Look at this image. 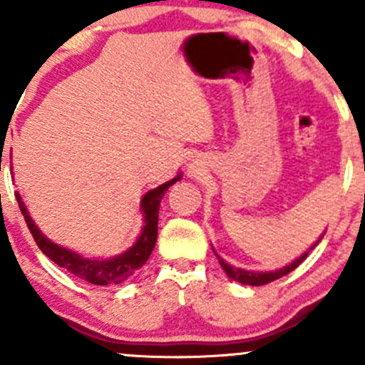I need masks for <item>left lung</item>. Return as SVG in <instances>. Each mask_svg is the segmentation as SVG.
<instances>
[{
  "label": "left lung",
  "instance_id": "8db88e82",
  "mask_svg": "<svg viewBox=\"0 0 365 365\" xmlns=\"http://www.w3.org/2000/svg\"><path fill=\"white\" fill-rule=\"evenodd\" d=\"M322 238H319V240H322ZM318 242H316V244L312 245L311 249H314L316 245H318ZM311 249H309V251H311ZM309 251L305 252V254H302V256L298 257V259L293 261L292 264H288V267L281 268V270H275V272H249V270H242V268H237V267H231V264H227L226 261L222 259V257L217 256V259H219L220 267H222V270L226 272L227 277H231V279H233V281H238V282H242V284H249V286H263V284H268V282L275 281V279L284 277V275H288L289 272L295 270L298 264H300L302 261H304L305 257H307Z\"/></svg>",
  "mask_w": 365,
  "mask_h": 365
}]
</instances>
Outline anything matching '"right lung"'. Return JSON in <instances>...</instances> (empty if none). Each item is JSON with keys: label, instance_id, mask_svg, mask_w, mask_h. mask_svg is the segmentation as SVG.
<instances>
[{"label": "right lung", "instance_id": "right-lung-1", "mask_svg": "<svg viewBox=\"0 0 365 365\" xmlns=\"http://www.w3.org/2000/svg\"><path fill=\"white\" fill-rule=\"evenodd\" d=\"M178 175L173 178L171 182L164 183V185L157 187V189L150 190L145 194L141 201L143 215H145V227H143L141 237L138 238L134 245L128 249L127 252L120 254V256L111 257V259H86V257L79 256L77 252L68 251V249L60 247V245L53 244L49 238L43 237L40 233L38 227L29 217L28 210L21 200V194L16 192V200L19 203L21 212H23L26 224H28L29 231H31L33 238H35L38 249L46 254L49 259H53L58 267L65 268L76 277L84 279V281L91 282L97 286H108V284H120L125 279L132 277L143 264L148 261L150 254H152L153 247L157 242V227H159V206L160 200L164 197L165 190L180 180Z\"/></svg>", "mask_w": 365, "mask_h": 365}]
</instances>
